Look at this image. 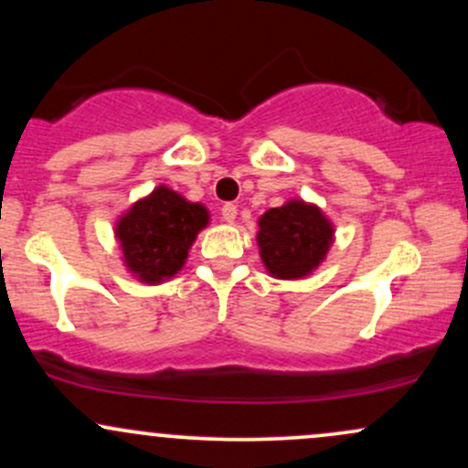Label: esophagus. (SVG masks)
<instances>
[{"label": "esophagus", "mask_w": 468, "mask_h": 468, "mask_svg": "<svg viewBox=\"0 0 468 468\" xmlns=\"http://www.w3.org/2000/svg\"><path fill=\"white\" fill-rule=\"evenodd\" d=\"M235 218H238V207H235V204H224L222 207L224 222H235Z\"/></svg>", "instance_id": "34e87169"}]
</instances>
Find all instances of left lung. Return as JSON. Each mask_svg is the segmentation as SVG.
I'll return each instance as SVG.
<instances>
[{
	"mask_svg": "<svg viewBox=\"0 0 468 468\" xmlns=\"http://www.w3.org/2000/svg\"><path fill=\"white\" fill-rule=\"evenodd\" d=\"M257 246L277 279H302L321 266L335 241V227L316 204L290 200L260 218Z\"/></svg>",
	"mask_w": 468,
	"mask_h": 468,
	"instance_id": "left-lung-1",
	"label": "left lung"
}]
</instances>
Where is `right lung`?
I'll return each instance as SVG.
<instances>
[{
	"label": "right lung",
	"mask_w": 468,
	"mask_h": 468,
	"mask_svg": "<svg viewBox=\"0 0 468 468\" xmlns=\"http://www.w3.org/2000/svg\"><path fill=\"white\" fill-rule=\"evenodd\" d=\"M207 224V207L189 202L165 185L155 186L116 222V239L127 271L144 283L178 275L191 244Z\"/></svg>",
	"instance_id": "add662e5"
}]
</instances>
